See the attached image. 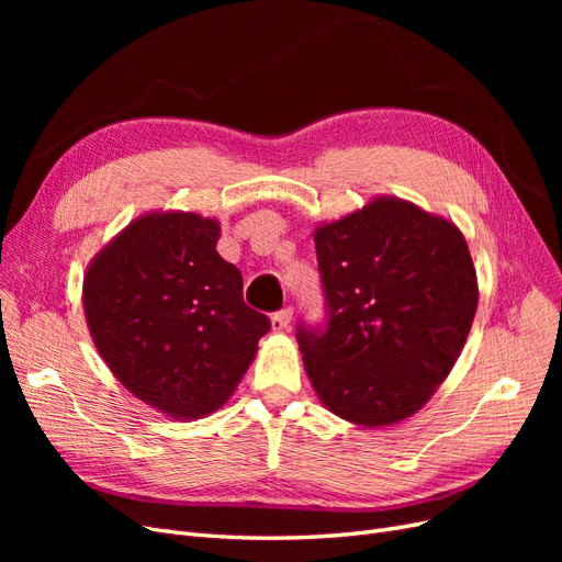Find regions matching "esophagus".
<instances>
[{
  "label": "esophagus",
  "instance_id": "obj_1",
  "mask_svg": "<svg viewBox=\"0 0 562 562\" xmlns=\"http://www.w3.org/2000/svg\"><path fill=\"white\" fill-rule=\"evenodd\" d=\"M291 318H293V310L291 307L279 310L277 314H271V328H274V330H285L288 326H291Z\"/></svg>",
  "mask_w": 562,
  "mask_h": 562
}]
</instances>
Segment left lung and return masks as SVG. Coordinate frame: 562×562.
<instances>
[{"label": "left lung", "instance_id": "left-lung-1", "mask_svg": "<svg viewBox=\"0 0 562 562\" xmlns=\"http://www.w3.org/2000/svg\"><path fill=\"white\" fill-rule=\"evenodd\" d=\"M326 321L297 323L318 398L363 427L417 413L471 330L479 285L462 232L401 199H375L314 234Z\"/></svg>", "mask_w": 562, "mask_h": 562}]
</instances>
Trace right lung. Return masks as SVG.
Listing matches in <instances>:
<instances>
[{"mask_svg":"<svg viewBox=\"0 0 562 562\" xmlns=\"http://www.w3.org/2000/svg\"><path fill=\"white\" fill-rule=\"evenodd\" d=\"M220 225L196 213L143 215L83 277L93 342L133 396L176 419L223 405L271 321L244 302L241 271L220 258Z\"/></svg>","mask_w":562,"mask_h":562,"instance_id":"1","label":"right lung"}]
</instances>
